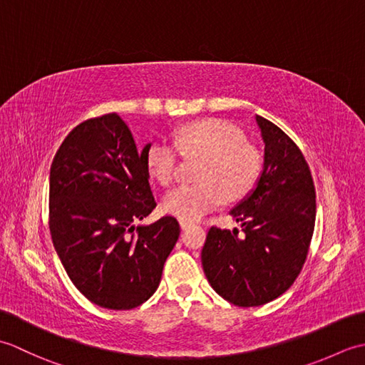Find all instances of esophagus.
I'll return each mask as SVG.
<instances>
[{
    "label": "esophagus",
    "mask_w": 365,
    "mask_h": 365,
    "mask_svg": "<svg viewBox=\"0 0 365 365\" xmlns=\"http://www.w3.org/2000/svg\"><path fill=\"white\" fill-rule=\"evenodd\" d=\"M191 226H192V222H191V221L180 220V227H182V229H188V227H191Z\"/></svg>",
    "instance_id": "1"
}]
</instances>
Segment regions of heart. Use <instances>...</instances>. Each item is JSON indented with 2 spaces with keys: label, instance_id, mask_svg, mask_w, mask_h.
I'll list each match as a JSON object with an SVG mask.
<instances>
[{
  "label": "heart",
  "instance_id": "obj_1",
  "mask_svg": "<svg viewBox=\"0 0 365 365\" xmlns=\"http://www.w3.org/2000/svg\"><path fill=\"white\" fill-rule=\"evenodd\" d=\"M178 152L202 158L196 185H182L169 191L163 210L185 221H196L222 202L246 197L260 180L263 158L234 125L221 119L185 123L174 133V144L153 141L144 152L147 173L163 187L174 182Z\"/></svg>",
  "mask_w": 365,
  "mask_h": 365
}]
</instances>
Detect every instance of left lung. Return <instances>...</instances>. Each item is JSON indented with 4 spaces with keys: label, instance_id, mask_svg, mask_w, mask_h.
I'll return each mask as SVG.
<instances>
[{
    "label": "left lung",
    "instance_id": "1",
    "mask_svg": "<svg viewBox=\"0 0 365 365\" xmlns=\"http://www.w3.org/2000/svg\"><path fill=\"white\" fill-rule=\"evenodd\" d=\"M255 120L265 143L263 173L252 195L230 212L245 235L212 226L200 254L213 290L240 307L267 304L290 289L315 227V187L304 155L273 122Z\"/></svg>",
    "mask_w": 365,
    "mask_h": 365
}]
</instances>
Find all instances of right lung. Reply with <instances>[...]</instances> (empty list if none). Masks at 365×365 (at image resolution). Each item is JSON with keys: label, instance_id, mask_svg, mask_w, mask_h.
<instances>
[{"label": "right lung", "instance_id": "right-lung-1", "mask_svg": "<svg viewBox=\"0 0 365 365\" xmlns=\"http://www.w3.org/2000/svg\"><path fill=\"white\" fill-rule=\"evenodd\" d=\"M149 145V144H147ZM118 113L81 122L66 136L50 169V234L71 281L94 304L128 311L149 299L180 226L157 207L144 152Z\"/></svg>", "mask_w": 365, "mask_h": 365}]
</instances>
